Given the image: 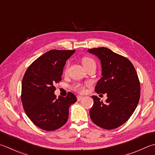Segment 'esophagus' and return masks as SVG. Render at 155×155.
<instances>
[{
	"mask_svg": "<svg viewBox=\"0 0 155 155\" xmlns=\"http://www.w3.org/2000/svg\"><path fill=\"white\" fill-rule=\"evenodd\" d=\"M83 98H84V97L78 95V96H77V101H81V100L83 99Z\"/></svg>",
	"mask_w": 155,
	"mask_h": 155,
	"instance_id": "obj_1",
	"label": "esophagus"
}]
</instances>
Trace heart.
Masks as SVG:
<instances>
[{
	"instance_id": "obj_1",
	"label": "heart",
	"mask_w": 155,
	"mask_h": 155,
	"mask_svg": "<svg viewBox=\"0 0 155 155\" xmlns=\"http://www.w3.org/2000/svg\"><path fill=\"white\" fill-rule=\"evenodd\" d=\"M82 63H83V65L84 66V67L87 68L88 66L93 64H95V60H94L93 58L90 57H84L82 59ZM69 67V62L66 64V65L65 66V72H67L68 69ZM87 85V84H81V83H76L73 85V89L77 91L83 93L85 91L86 87Z\"/></svg>"
}]
</instances>
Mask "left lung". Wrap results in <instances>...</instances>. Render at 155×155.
Segmentation results:
<instances>
[{"label":"left lung","instance_id":"1","mask_svg":"<svg viewBox=\"0 0 155 155\" xmlns=\"http://www.w3.org/2000/svg\"><path fill=\"white\" fill-rule=\"evenodd\" d=\"M101 60L103 77L95 86V92L107 93L106 103L93 95L94 104L90 117L97 126L112 130L122 126L135 111L140 96V84L134 66L126 57L107 48L88 49Z\"/></svg>","mask_w":155,"mask_h":155}]
</instances>
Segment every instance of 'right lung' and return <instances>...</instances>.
<instances>
[{
    "mask_svg": "<svg viewBox=\"0 0 155 155\" xmlns=\"http://www.w3.org/2000/svg\"><path fill=\"white\" fill-rule=\"evenodd\" d=\"M74 50H51L31 64L23 76L21 101L25 114L38 128L53 131L67 122L70 105L77 101L73 93L58 98L54 84L62 80L63 68Z\"/></svg>",
    "mask_w": 155,
    "mask_h": 155,
    "instance_id": "obj_1",
    "label": "right lung"
}]
</instances>
